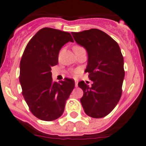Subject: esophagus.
Returning <instances> with one entry per match:
<instances>
[{"mask_svg":"<svg viewBox=\"0 0 146 146\" xmlns=\"http://www.w3.org/2000/svg\"><path fill=\"white\" fill-rule=\"evenodd\" d=\"M74 82H75V87L78 86V80H75Z\"/></svg>","mask_w":146,"mask_h":146,"instance_id":"esophagus-1","label":"esophagus"}]
</instances>
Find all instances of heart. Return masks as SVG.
<instances>
[{
	"label": "heart",
	"mask_w": 146,
	"mask_h": 146,
	"mask_svg": "<svg viewBox=\"0 0 146 146\" xmlns=\"http://www.w3.org/2000/svg\"><path fill=\"white\" fill-rule=\"evenodd\" d=\"M76 46H77V45H76ZM78 73H79V71L78 70L74 71V72H73V75H74V76H77Z\"/></svg>",
	"instance_id": "heart-1"
}]
</instances>
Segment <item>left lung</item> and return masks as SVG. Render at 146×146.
Masks as SVG:
<instances>
[{"mask_svg": "<svg viewBox=\"0 0 146 146\" xmlns=\"http://www.w3.org/2000/svg\"><path fill=\"white\" fill-rule=\"evenodd\" d=\"M74 40L87 50L88 66L93 81L89 87L84 81L78 83L83 90L81 98L85 113L93 118H102L109 114L119 101L125 77L124 58L121 50L113 38L98 29L72 33Z\"/></svg>", "mask_w": 146, "mask_h": 146, "instance_id": "obj_1", "label": "left lung"}]
</instances>
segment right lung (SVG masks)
<instances>
[{
  "label": "right lung",
  "mask_w": 146,
  "mask_h": 146,
  "mask_svg": "<svg viewBox=\"0 0 146 146\" xmlns=\"http://www.w3.org/2000/svg\"><path fill=\"white\" fill-rule=\"evenodd\" d=\"M74 42L70 33L53 28L40 29L29 41L20 61L19 82L30 111L43 121L59 118L74 88V80L53 82L51 67L58 63L64 45Z\"/></svg>",
  "instance_id": "1"
}]
</instances>
